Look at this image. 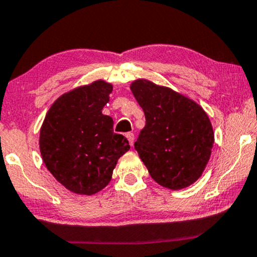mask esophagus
<instances>
[{"instance_id": "obj_1", "label": "esophagus", "mask_w": 257, "mask_h": 257, "mask_svg": "<svg viewBox=\"0 0 257 257\" xmlns=\"http://www.w3.org/2000/svg\"><path fill=\"white\" fill-rule=\"evenodd\" d=\"M126 137H127L130 146H131V147L134 146V143H135V135L132 134V132H128V134H126Z\"/></svg>"}]
</instances>
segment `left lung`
Wrapping results in <instances>:
<instances>
[{"instance_id": "1", "label": "left lung", "mask_w": 257, "mask_h": 257, "mask_svg": "<svg viewBox=\"0 0 257 257\" xmlns=\"http://www.w3.org/2000/svg\"><path fill=\"white\" fill-rule=\"evenodd\" d=\"M130 88L146 116L135 149L149 175L172 191L191 186L205 170L214 146L207 114L194 100L149 80H136Z\"/></svg>"}]
</instances>
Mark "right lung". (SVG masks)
<instances>
[{
    "label": "right lung",
    "mask_w": 257,
    "mask_h": 257,
    "mask_svg": "<svg viewBox=\"0 0 257 257\" xmlns=\"http://www.w3.org/2000/svg\"><path fill=\"white\" fill-rule=\"evenodd\" d=\"M113 91L98 80L60 96L40 130V152L48 171L66 189L92 195L110 182L121 155L130 149L114 121L102 110Z\"/></svg>",
    "instance_id": "1"
}]
</instances>
